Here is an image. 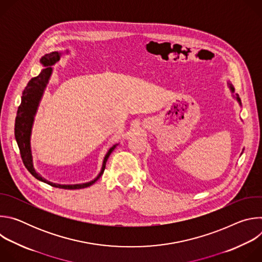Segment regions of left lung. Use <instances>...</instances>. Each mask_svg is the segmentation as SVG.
I'll return each instance as SVG.
<instances>
[{
    "instance_id": "1",
    "label": "left lung",
    "mask_w": 262,
    "mask_h": 262,
    "mask_svg": "<svg viewBox=\"0 0 262 262\" xmlns=\"http://www.w3.org/2000/svg\"><path fill=\"white\" fill-rule=\"evenodd\" d=\"M228 85H229V88H230V90H231V92L232 93H234V88H233V86L228 82ZM233 97L238 101V103H239V105H242V101H241V98H239V96L237 95V94H235V95H233ZM243 150H244V149H243Z\"/></svg>"
}]
</instances>
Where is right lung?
I'll use <instances>...</instances> for the list:
<instances>
[{
  "label": "right lung",
  "instance_id": "obj_1",
  "mask_svg": "<svg viewBox=\"0 0 262 262\" xmlns=\"http://www.w3.org/2000/svg\"><path fill=\"white\" fill-rule=\"evenodd\" d=\"M68 53V51H66ZM63 53L61 52H52L50 54L45 55L40 59V63L45 66V68L41 70V72L38 76L31 79L25 88L21 96V102L18 106L17 114L15 118V125H14V135L15 140L18 145L20 157L23 160V163L25 167L28 169V171L36 178L42 182H46L55 188L59 189H65V190H78V189H84L88 188V186L92 185L95 181L99 179V177L102 175L105 163L110 157V155L113 152L114 149L118 144H115L112 146L106 155L104 156L102 167L99 172V174L91 181L85 182V183H79V184H58L53 183L51 181H48L41 175L36 172L34 165H33V157H32V149H31V135H32V127L34 123V118L38 110L40 100L42 98V95L45 93V90L47 88V85L49 84V81L51 79V76L53 73V65L56 64Z\"/></svg>",
  "mask_w": 262,
  "mask_h": 262
}]
</instances>
